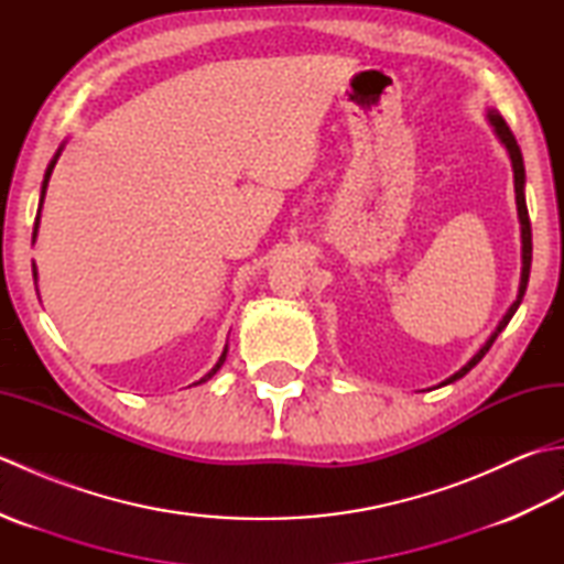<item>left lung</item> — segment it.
I'll list each match as a JSON object with an SVG mask.
<instances>
[{
	"instance_id": "1",
	"label": "left lung",
	"mask_w": 564,
	"mask_h": 564,
	"mask_svg": "<svg viewBox=\"0 0 564 564\" xmlns=\"http://www.w3.org/2000/svg\"><path fill=\"white\" fill-rule=\"evenodd\" d=\"M487 118H489V123L495 126V130H497L499 140L505 142V145H507V150H509V158H511V166H513V188H517V206H519V220H521V239H523V271H521V285H519V297H517V303H513V305L509 307V313L505 315V319L499 322V327L495 329L492 337L487 339V344L482 346V349L477 351V354L470 358V361H467V364H465V366L458 370V373L451 376L446 382H441V386H448V382H453V380L463 378V376L467 373V370L475 368L477 364L482 361V356L489 351V346L495 344V339L499 337V332L509 325V319H511V317H513V313H517V310H519V305H521V301H523V293H525V285H529V275H531L533 239H531V220H529V208H525V196H523V182H525V172H523V158H521V148H519V142H517V138H513L511 128L507 126L505 118H501L497 111H489V113H487Z\"/></svg>"
}]
</instances>
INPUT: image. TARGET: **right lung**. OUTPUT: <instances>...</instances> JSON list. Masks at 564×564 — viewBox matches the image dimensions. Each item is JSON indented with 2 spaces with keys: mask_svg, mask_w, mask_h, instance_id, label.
I'll use <instances>...</instances> for the list:
<instances>
[{
  "mask_svg": "<svg viewBox=\"0 0 564 564\" xmlns=\"http://www.w3.org/2000/svg\"><path fill=\"white\" fill-rule=\"evenodd\" d=\"M55 160H57V154H55ZM55 160L51 162V166H47V172H45V178H43V191H41V203H43V196H45V188H47V178H51V174H53V166H55ZM39 218H41V213L39 215H35V225H33V239H35V232H39ZM33 279H35V267H33ZM225 354H227V349L223 351V356H220V361L218 364H215V368L210 370V373L206 376V378H200L198 382H206L208 378H213L215 373H218V368L223 366V361H225Z\"/></svg>",
  "mask_w": 564,
  "mask_h": 564,
  "instance_id": "1",
  "label": "right lung"
}]
</instances>
